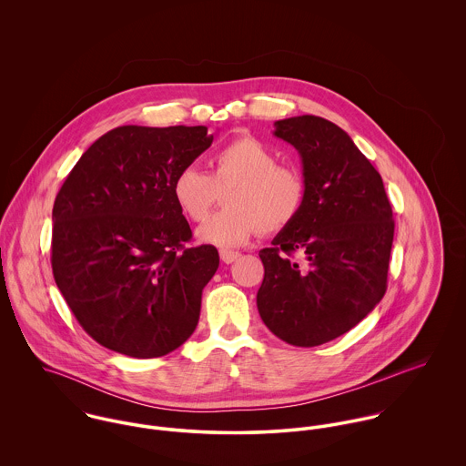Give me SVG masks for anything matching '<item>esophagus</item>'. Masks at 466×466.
Segmentation results:
<instances>
[{
	"mask_svg": "<svg viewBox=\"0 0 466 466\" xmlns=\"http://www.w3.org/2000/svg\"><path fill=\"white\" fill-rule=\"evenodd\" d=\"M240 257L238 251H229V249H220V260L224 264H233Z\"/></svg>",
	"mask_w": 466,
	"mask_h": 466,
	"instance_id": "1",
	"label": "esophagus"
}]
</instances>
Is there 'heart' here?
I'll return each mask as SVG.
<instances>
[{
	"instance_id": "b5f03b06",
	"label": "heart",
	"mask_w": 466,
	"mask_h": 466,
	"mask_svg": "<svg viewBox=\"0 0 466 466\" xmlns=\"http://www.w3.org/2000/svg\"><path fill=\"white\" fill-rule=\"evenodd\" d=\"M224 209L208 218L198 238L217 248H233L257 231L274 235L289 228L307 200V183L294 167L278 165L274 150L255 136H240L224 145L206 174L194 165L183 167L172 181V198L192 222L208 217L217 192Z\"/></svg>"
}]
</instances>
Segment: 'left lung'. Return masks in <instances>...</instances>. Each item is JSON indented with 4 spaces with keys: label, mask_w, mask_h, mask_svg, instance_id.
I'll return each mask as SVG.
<instances>
[{
    "label": "left lung",
    "mask_w": 466,
    "mask_h": 466,
    "mask_svg": "<svg viewBox=\"0 0 466 466\" xmlns=\"http://www.w3.org/2000/svg\"><path fill=\"white\" fill-rule=\"evenodd\" d=\"M274 136L299 152L307 200L260 251L257 305L276 337L310 348L351 330L384 298L393 209L380 174L332 122L285 118L274 122Z\"/></svg>",
    "instance_id": "left-lung-1"
}]
</instances>
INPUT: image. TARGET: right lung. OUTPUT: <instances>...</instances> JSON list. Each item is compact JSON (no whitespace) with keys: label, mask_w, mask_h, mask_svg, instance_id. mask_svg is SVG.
I'll use <instances>...</instances> for the list:
<instances>
[{"label":"right lung","mask_w":466,"mask_h":466,"mask_svg":"<svg viewBox=\"0 0 466 466\" xmlns=\"http://www.w3.org/2000/svg\"><path fill=\"white\" fill-rule=\"evenodd\" d=\"M211 141L204 126H122L69 172L52 211V268L73 316L98 344L152 359L196 330L218 251L187 248L192 229L172 181Z\"/></svg>","instance_id":"obj_1"}]
</instances>
